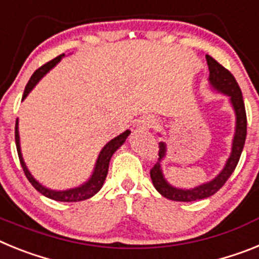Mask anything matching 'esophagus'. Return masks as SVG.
Returning <instances> with one entry per match:
<instances>
[{"mask_svg": "<svg viewBox=\"0 0 259 259\" xmlns=\"http://www.w3.org/2000/svg\"><path fill=\"white\" fill-rule=\"evenodd\" d=\"M155 123H156V120L152 117H142L137 123V126L141 127V129H148V127L154 126Z\"/></svg>", "mask_w": 259, "mask_h": 259, "instance_id": "34e87169", "label": "esophagus"}]
</instances>
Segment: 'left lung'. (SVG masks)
<instances>
[{"instance_id":"obj_1","label":"left lung","mask_w":259,"mask_h":259,"mask_svg":"<svg viewBox=\"0 0 259 259\" xmlns=\"http://www.w3.org/2000/svg\"><path fill=\"white\" fill-rule=\"evenodd\" d=\"M208 65V84L213 91L220 92L223 95L228 96L231 107L235 112L236 122H235V134L232 138V147H231V154L224 164L223 169L220 170L219 175L213 177L212 180L203 183L201 185L194 186L190 189L176 188L170 185L167 181L161 168V161L167 156V145L165 142H159V159L152 169L150 170L152 184L155 189L160 193L163 197L168 198L170 201L176 202H193L198 199H204L219 190L222 186L226 184L229 176L232 175L237 165L240 156H241L242 148L245 145V138H246V112H245L244 100H242L241 90L236 82L235 76L223 67L218 61H215L211 56H206ZM160 136V134H159Z\"/></svg>"}]
</instances>
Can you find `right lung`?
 <instances>
[{"instance_id":"add662e5","label":"right lung","mask_w":259,"mask_h":259,"mask_svg":"<svg viewBox=\"0 0 259 259\" xmlns=\"http://www.w3.org/2000/svg\"><path fill=\"white\" fill-rule=\"evenodd\" d=\"M62 57H65V55L58 56L55 60L47 62L46 65H42L41 67H39L35 73L32 74V76L30 78L28 83H27L26 89H24V94L22 100L28 96L31 91L33 90V87L39 83V80L41 79L42 76L46 75L49 70H52L58 62L61 61ZM130 130H126V132L121 133L120 136H117L116 138L111 139L104 147L102 148V151L99 154L98 159H96L95 167H94V170H92V175L89 177L86 183H83L82 185L75 186V188L66 189V190H53V189H49L47 186H44L42 184H40L35 177L31 175V172L27 168L26 163L23 160V155H22L21 150V137H19V129H18V120L17 123H15V143H17V151L18 156H19V160H21L22 168L24 170V175L28 179L31 184H32L33 188L37 190L39 193H41L42 195H46L47 198H51L53 201L58 202H79L84 201V199H89V198L94 197L96 193L102 189V186L104 185L105 177L108 175V168H109V161H111V157L114 152L121 147V146L125 143L126 138L129 137Z\"/></svg>"}]
</instances>
